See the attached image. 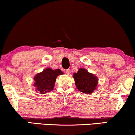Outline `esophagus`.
I'll use <instances>...</instances> for the list:
<instances>
[{
  "label": "esophagus",
  "instance_id": "obj_1",
  "mask_svg": "<svg viewBox=\"0 0 135 135\" xmlns=\"http://www.w3.org/2000/svg\"><path fill=\"white\" fill-rule=\"evenodd\" d=\"M65 72H66V74H68V75H69V74H70V73H71V70H70V69H66V71H65Z\"/></svg>",
  "mask_w": 135,
  "mask_h": 135
}]
</instances>
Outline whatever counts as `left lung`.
Here are the masks:
<instances>
[{
	"label": "left lung",
	"instance_id": "left-lung-1",
	"mask_svg": "<svg viewBox=\"0 0 135 135\" xmlns=\"http://www.w3.org/2000/svg\"><path fill=\"white\" fill-rule=\"evenodd\" d=\"M76 86L81 92L91 94L96 90L98 86V78L93 74L89 73L84 68H79L77 73L73 74Z\"/></svg>",
	"mask_w": 135,
	"mask_h": 135
}]
</instances>
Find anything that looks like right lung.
Segmentation results:
<instances>
[{"label": "right lung", "instance_id": "add662e5", "mask_svg": "<svg viewBox=\"0 0 135 135\" xmlns=\"http://www.w3.org/2000/svg\"><path fill=\"white\" fill-rule=\"evenodd\" d=\"M63 74L59 69L54 70L49 68L38 73L34 78L36 91L41 93V94H46L52 91L54 89L56 78L60 74Z\"/></svg>", "mask_w": 135, "mask_h": 135}]
</instances>
